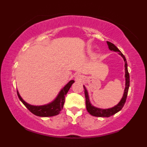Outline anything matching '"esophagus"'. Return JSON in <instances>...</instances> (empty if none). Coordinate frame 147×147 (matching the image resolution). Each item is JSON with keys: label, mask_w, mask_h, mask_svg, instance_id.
Returning a JSON list of instances; mask_svg holds the SVG:
<instances>
[{"label": "esophagus", "mask_w": 147, "mask_h": 147, "mask_svg": "<svg viewBox=\"0 0 147 147\" xmlns=\"http://www.w3.org/2000/svg\"><path fill=\"white\" fill-rule=\"evenodd\" d=\"M75 80H76V82H81L83 81V80H84V77H83V76H82V75H78V76H76Z\"/></svg>", "instance_id": "1"}]
</instances>
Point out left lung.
I'll return each mask as SVG.
<instances>
[{
	"mask_svg": "<svg viewBox=\"0 0 147 147\" xmlns=\"http://www.w3.org/2000/svg\"><path fill=\"white\" fill-rule=\"evenodd\" d=\"M107 44L108 46V48L110 51H114V52H118V54L123 58L124 61V71H125V75H124V78H125V88H124V91L122 98L120 100V101L116 104V106H113V107L110 108H106V109H103V108H97L96 106H94L91 104V102L90 101V97L88 95V90L86 89V86H84V92H85V96H86V109H87L88 112L91 114V115L94 116H96V117H110L116 113H117L121 110V109L123 108L126 102V97H127V94L128 92V88H129L130 86V77H129V74L128 71V65H127V62H126V59L123 54L122 53V52L114 45L113 43H110L109 41H107Z\"/></svg>",
	"mask_w": 147,
	"mask_h": 147,
	"instance_id": "1",
	"label": "left lung"
}]
</instances>
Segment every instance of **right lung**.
<instances>
[{
    "label": "right lung",
    "mask_w": 147,
    "mask_h": 147,
    "mask_svg": "<svg viewBox=\"0 0 147 147\" xmlns=\"http://www.w3.org/2000/svg\"><path fill=\"white\" fill-rule=\"evenodd\" d=\"M74 83V80H70L63 88H61L53 101L44 105L34 106L27 103L22 98L18 90L17 95L22 103L33 114L40 117H50V116L57 115L61 112L65 102V96Z\"/></svg>",
    "instance_id": "1"
}]
</instances>
